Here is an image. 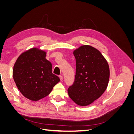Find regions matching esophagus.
I'll use <instances>...</instances> for the list:
<instances>
[{"mask_svg":"<svg viewBox=\"0 0 134 134\" xmlns=\"http://www.w3.org/2000/svg\"><path fill=\"white\" fill-rule=\"evenodd\" d=\"M59 77H60V80H61V81H63V76L62 75H60Z\"/></svg>","mask_w":134,"mask_h":134,"instance_id":"34e87169","label":"esophagus"}]
</instances>
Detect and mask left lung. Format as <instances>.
Wrapping results in <instances>:
<instances>
[{
    "mask_svg": "<svg viewBox=\"0 0 134 134\" xmlns=\"http://www.w3.org/2000/svg\"><path fill=\"white\" fill-rule=\"evenodd\" d=\"M76 60L74 83L69 87V96L78 105L86 106L102 95L107 89L109 68L100 52L90 45L79 47L73 52Z\"/></svg>",
    "mask_w": 134,
    "mask_h": 134,
    "instance_id": "1",
    "label": "left lung"
}]
</instances>
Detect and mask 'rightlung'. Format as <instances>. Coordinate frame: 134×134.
I'll list each match as a JSON object with an SVG mask.
<instances>
[{"label": "right lung", "instance_id": "1", "mask_svg": "<svg viewBox=\"0 0 134 134\" xmlns=\"http://www.w3.org/2000/svg\"><path fill=\"white\" fill-rule=\"evenodd\" d=\"M46 52L32 48L19 55L14 65L13 77L20 92L28 99L37 101L46 97L60 82L52 72Z\"/></svg>", "mask_w": 134, "mask_h": 134}]
</instances>
